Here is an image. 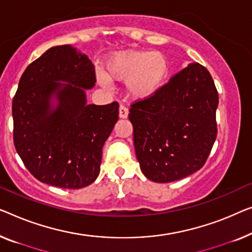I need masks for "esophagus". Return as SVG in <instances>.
<instances>
[{
    "instance_id": "esophagus-1",
    "label": "esophagus",
    "mask_w": 252,
    "mask_h": 252,
    "mask_svg": "<svg viewBox=\"0 0 252 252\" xmlns=\"http://www.w3.org/2000/svg\"><path fill=\"white\" fill-rule=\"evenodd\" d=\"M119 117L123 119H126L128 117V109H127L125 105H120L119 107Z\"/></svg>"
}]
</instances>
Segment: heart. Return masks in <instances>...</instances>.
<instances>
[{
	"label": "heart",
	"mask_w": 252,
	"mask_h": 252,
	"mask_svg": "<svg viewBox=\"0 0 252 252\" xmlns=\"http://www.w3.org/2000/svg\"><path fill=\"white\" fill-rule=\"evenodd\" d=\"M170 75L171 63L167 54L153 50H128L108 58L105 74L97 76V83L107 89L110 79L125 82L127 95L135 101H144L158 94Z\"/></svg>",
	"instance_id": "b5f03b06"
}]
</instances>
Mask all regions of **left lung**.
Returning <instances> with one entry per match:
<instances>
[{
  "label": "left lung",
  "mask_w": 252,
  "mask_h": 252,
  "mask_svg": "<svg viewBox=\"0 0 252 252\" xmlns=\"http://www.w3.org/2000/svg\"><path fill=\"white\" fill-rule=\"evenodd\" d=\"M217 107L211 75L196 63L151 99L130 105L135 153L144 176L169 183L201 168L217 136Z\"/></svg>",
  "instance_id": "obj_1"
}]
</instances>
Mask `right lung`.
<instances>
[{
  "instance_id": "1",
  "label": "right lung",
  "mask_w": 252,
  "mask_h": 252,
  "mask_svg": "<svg viewBox=\"0 0 252 252\" xmlns=\"http://www.w3.org/2000/svg\"><path fill=\"white\" fill-rule=\"evenodd\" d=\"M95 82L92 61L71 45L51 47L21 76L12 102L14 147L42 183L82 189L99 176L119 105L87 104Z\"/></svg>"
}]
</instances>
